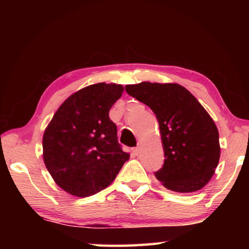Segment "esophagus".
<instances>
[{"label": "esophagus", "instance_id": "obj_1", "mask_svg": "<svg viewBox=\"0 0 249 249\" xmlns=\"http://www.w3.org/2000/svg\"><path fill=\"white\" fill-rule=\"evenodd\" d=\"M141 150H142V146H141V145H137V146L135 147V148L133 149L135 155H140V154H141Z\"/></svg>", "mask_w": 249, "mask_h": 249}]
</instances>
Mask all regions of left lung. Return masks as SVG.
Listing matches in <instances>:
<instances>
[{
  "mask_svg": "<svg viewBox=\"0 0 249 249\" xmlns=\"http://www.w3.org/2000/svg\"><path fill=\"white\" fill-rule=\"evenodd\" d=\"M125 91L155 113L165 153L156 178L169 190H200L212 178L220 160L218 130L209 113L177 83L128 84Z\"/></svg>",
  "mask_w": 249,
  "mask_h": 249,
  "instance_id": "1",
  "label": "left lung"
}]
</instances>
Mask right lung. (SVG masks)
Here are the masks:
<instances>
[{"label": "right lung", "instance_id": "1", "mask_svg": "<svg viewBox=\"0 0 249 249\" xmlns=\"http://www.w3.org/2000/svg\"><path fill=\"white\" fill-rule=\"evenodd\" d=\"M121 84L96 83L69 96L54 113L43 137L44 161L54 182L86 197L108 187L129 155L117 141L108 112L122 94Z\"/></svg>", "mask_w": 249, "mask_h": 249}]
</instances>
